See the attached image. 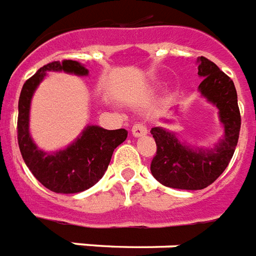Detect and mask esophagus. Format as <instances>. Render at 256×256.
<instances>
[{
  "label": "esophagus",
  "mask_w": 256,
  "mask_h": 256,
  "mask_svg": "<svg viewBox=\"0 0 256 256\" xmlns=\"http://www.w3.org/2000/svg\"><path fill=\"white\" fill-rule=\"evenodd\" d=\"M148 132V128L145 126V124L142 122H136L134 126H132V134L134 138H140L142 134H145Z\"/></svg>",
  "instance_id": "obj_1"
}]
</instances>
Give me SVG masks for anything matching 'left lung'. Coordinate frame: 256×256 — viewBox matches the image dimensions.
<instances>
[{
    "label": "left lung",
    "instance_id": "8db88e82",
    "mask_svg": "<svg viewBox=\"0 0 256 256\" xmlns=\"http://www.w3.org/2000/svg\"><path fill=\"white\" fill-rule=\"evenodd\" d=\"M198 75L202 82L198 90L220 110L224 136L214 149H192L162 128H152L157 145L150 162L153 177L164 186L174 189L200 190L212 185L232 158L240 130V112L234 82L205 56L198 59Z\"/></svg>",
    "mask_w": 256,
    "mask_h": 256
}]
</instances>
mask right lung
<instances>
[{"mask_svg":"<svg viewBox=\"0 0 256 256\" xmlns=\"http://www.w3.org/2000/svg\"><path fill=\"white\" fill-rule=\"evenodd\" d=\"M46 71H66L87 75L88 70L76 60H55L40 67L24 82L18 100L17 138L22 158L34 177L51 192L79 193L95 185L107 170L112 153L128 136L126 130H107L96 126H87L82 136L64 150L44 153L36 148L28 134V110L36 86Z\"/></svg>","mask_w":256,"mask_h":256,"instance_id":"right-lung-1","label":"right lung"}]
</instances>
